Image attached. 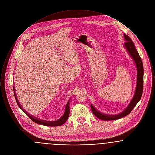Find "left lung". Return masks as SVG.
Wrapping results in <instances>:
<instances>
[{"mask_svg": "<svg viewBox=\"0 0 155 155\" xmlns=\"http://www.w3.org/2000/svg\"><path fill=\"white\" fill-rule=\"evenodd\" d=\"M124 38L125 41L124 46L125 49L130 55V56L133 58L136 67H137V85L135 87V93L133 96L131 102L127 107L125 108V110L123 111L120 114L117 115H109L104 114L98 110L91 104V107L94 114L97 118H99L104 121H110V120H116L119 118H122L129 114L131 111L133 110L134 107L136 106L137 103L140 101L143 92V64L142 62V60L138 54V52L136 49L135 45L134 44L132 40L128 35L124 34Z\"/></svg>", "mask_w": 155, "mask_h": 155, "instance_id": "left-lung-1", "label": "left lung"}]
</instances>
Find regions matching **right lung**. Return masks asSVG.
<instances>
[{
	"label": "right lung",
	"mask_w": 155,
	"mask_h": 155,
	"mask_svg": "<svg viewBox=\"0 0 155 155\" xmlns=\"http://www.w3.org/2000/svg\"><path fill=\"white\" fill-rule=\"evenodd\" d=\"M13 91H14V94H15V101L17 102V103L18 106V107L24 111V112L30 117V119L33 121L34 122L36 123L37 124H39L41 125H45V126H51V127H56V126H60V125H63L64 123H65V122L68 119V117L69 116V114H70V107H69V102H70V99L68 101L67 103L66 107H65V111L64 113L63 114V115L61 117L59 118V120H56V121H46L44 120H41L39 118H37L35 117H34L33 116H32L31 114H29L28 112H27L25 110H24V109L21 107V106L20 105V103L18 102V101L17 99V96L15 95V87H13Z\"/></svg>",
	"instance_id": "1"
}]
</instances>
